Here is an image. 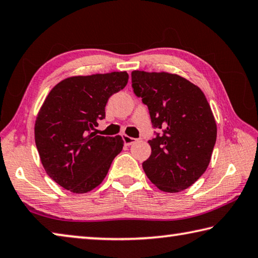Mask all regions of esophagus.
I'll return each instance as SVG.
<instances>
[{
	"label": "esophagus",
	"mask_w": 258,
	"mask_h": 258,
	"mask_svg": "<svg viewBox=\"0 0 258 258\" xmlns=\"http://www.w3.org/2000/svg\"><path fill=\"white\" fill-rule=\"evenodd\" d=\"M122 139H123V142H124L125 145H132L133 143L136 142V139L133 138V137H130V136H126V135H122Z\"/></svg>",
	"instance_id": "esophagus-1"
}]
</instances>
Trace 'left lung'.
Here are the masks:
<instances>
[{"mask_svg": "<svg viewBox=\"0 0 258 258\" xmlns=\"http://www.w3.org/2000/svg\"><path fill=\"white\" fill-rule=\"evenodd\" d=\"M135 95L149 107L152 125L161 129L149 141L151 155L143 162L146 176L163 192L191 186L208 168L217 126L199 87L177 74L134 71Z\"/></svg>", "mask_w": 258, "mask_h": 258, "instance_id": "1", "label": "left lung"}]
</instances>
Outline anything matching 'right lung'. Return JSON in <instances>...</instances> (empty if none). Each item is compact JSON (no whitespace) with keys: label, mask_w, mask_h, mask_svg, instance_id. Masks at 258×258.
<instances>
[{"label":"right lung","mask_w":258,"mask_h":258,"mask_svg":"<svg viewBox=\"0 0 258 258\" xmlns=\"http://www.w3.org/2000/svg\"><path fill=\"white\" fill-rule=\"evenodd\" d=\"M126 72L72 77L46 96L35 121V144L46 174L73 193L98 186L122 151L121 136H98L91 130L105 119L112 95L128 83Z\"/></svg>","instance_id":"obj_1"}]
</instances>
